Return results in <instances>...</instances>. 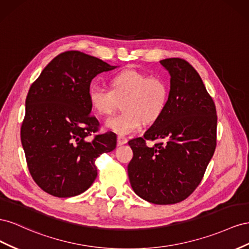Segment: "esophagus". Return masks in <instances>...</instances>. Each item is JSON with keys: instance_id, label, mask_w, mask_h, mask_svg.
Here are the masks:
<instances>
[{"instance_id": "esophagus-1", "label": "esophagus", "mask_w": 249, "mask_h": 249, "mask_svg": "<svg viewBox=\"0 0 249 249\" xmlns=\"http://www.w3.org/2000/svg\"><path fill=\"white\" fill-rule=\"evenodd\" d=\"M127 142H128V140H127L126 138H124V137H121V136H119L118 137V145H124V144H126Z\"/></svg>"}]
</instances>
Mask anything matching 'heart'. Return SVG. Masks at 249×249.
I'll use <instances>...</instances> for the list:
<instances>
[{
    "mask_svg": "<svg viewBox=\"0 0 249 249\" xmlns=\"http://www.w3.org/2000/svg\"><path fill=\"white\" fill-rule=\"evenodd\" d=\"M170 97L168 82L136 70H127L112 76L109 89L90 87L88 99L90 108L99 116H109L121 102L122 113L105 122L107 129L120 136L138 131L143 122L151 124L165 112Z\"/></svg>",
    "mask_w": 249,
    "mask_h": 249,
    "instance_id": "b5f03b06",
    "label": "heart"
}]
</instances>
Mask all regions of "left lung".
Segmentation results:
<instances>
[{"label": "left lung", "mask_w": 249, "mask_h": 249, "mask_svg": "<svg viewBox=\"0 0 249 249\" xmlns=\"http://www.w3.org/2000/svg\"><path fill=\"white\" fill-rule=\"evenodd\" d=\"M170 75V97L162 116L144 138L128 142L133 158L130 184L138 196L154 204L186 199L200 183L216 148L217 115L201 78L180 58L160 60ZM167 139L152 147L145 140Z\"/></svg>", "instance_id": "8db88e82"}]
</instances>
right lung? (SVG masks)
Returning <instances> with one entry per match:
<instances>
[{"instance_id": "obj_1", "label": "right lung", "mask_w": 249, "mask_h": 249, "mask_svg": "<svg viewBox=\"0 0 249 249\" xmlns=\"http://www.w3.org/2000/svg\"><path fill=\"white\" fill-rule=\"evenodd\" d=\"M118 68L79 51L49 62L29 89L20 140L34 181L50 195L67 198L87 191L97 177L95 160L116 148L117 137L98 134L88 93L91 80Z\"/></svg>"}]
</instances>
